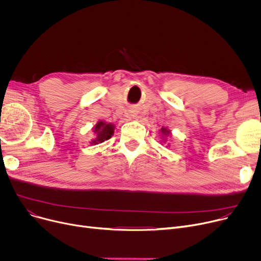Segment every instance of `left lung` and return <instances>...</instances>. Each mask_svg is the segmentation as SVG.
<instances>
[{"label":"left lung","instance_id":"obj_1","mask_svg":"<svg viewBox=\"0 0 261 261\" xmlns=\"http://www.w3.org/2000/svg\"><path fill=\"white\" fill-rule=\"evenodd\" d=\"M161 131L163 132V134H165V135L170 134V131H169V130H167V129H165V128H162V130H161Z\"/></svg>","mask_w":261,"mask_h":261}]
</instances>
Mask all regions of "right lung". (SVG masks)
Here are the masks:
<instances>
[{"instance_id": "1", "label": "right lung", "mask_w": 261, "mask_h": 261, "mask_svg": "<svg viewBox=\"0 0 261 261\" xmlns=\"http://www.w3.org/2000/svg\"><path fill=\"white\" fill-rule=\"evenodd\" d=\"M94 133H96V139L92 142V144L97 145L99 143H103L111 139L114 133V125L112 123H107L103 121H98L94 127Z\"/></svg>"}]
</instances>
